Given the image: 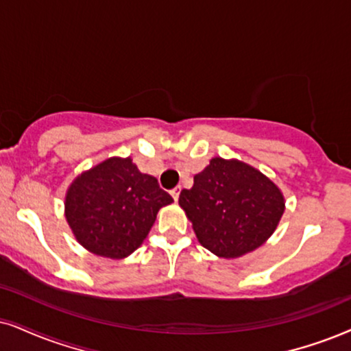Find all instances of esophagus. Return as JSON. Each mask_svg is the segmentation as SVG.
<instances>
[{"mask_svg":"<svg viewBox=\"0 0 351 351\" xmlns=\"http://www.w3.org/2000/svg\"><path fill=\"white\" fill-rule=\"evenodd\" d=\"M180 193H181V188H175V189H171V191H170L171 197L175 199V201H178V197H180Z\"/></svg>","mask_w":351,"mask_h":351,"instance_id":"34e87169","label":"esophagus"}]
</instances>
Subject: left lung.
I'll list each match as a JSON object with an SVG mask.
<instances>
[{
    "label": "left lung",
    "instance_id": "obj_1",
    "mask_svg": "<svg viewBox=\"0 0 351 351\" xmlns=\"http://www.w3.org/2000/svg\"><path fill=\"white\" fill-rule=\"evenodd\" d=\"M197 241L223 259L263 246L277 228L285 197L272 180L247 163L214 157L180 194Z\"/></svg>",
    "mask_w": 351,
    "mask_h": 351
}]
</instances>
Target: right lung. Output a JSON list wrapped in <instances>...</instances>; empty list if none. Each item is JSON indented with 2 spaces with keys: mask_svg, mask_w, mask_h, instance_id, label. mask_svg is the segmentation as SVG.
I'll return each mask as SVG.
<instances>
[{
  "mask_svg": "<svg viewBox=\"0 0 351 351\" xmlns=\"http://www.w3.org/2000/svg\"><path fill=\"white\" fill-rule=\"evenodd\" d=\"M173 199L131 157L106 158L74 178L64 215L77 243L110 259H124L143 245L158 210Z\"/></svg>",
  "mask_w": 351,
  "mask_h": 351,
  "instance_id": "right-lung-1",
  "label": "right lung"
}]
</instances>
